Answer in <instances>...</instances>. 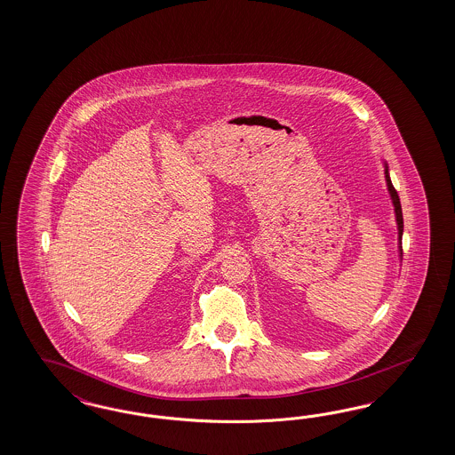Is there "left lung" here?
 I'll list each match as a JSON object with an SVG mask.
<instances>
[{"label":"left lung","mask_w":455,"mask_h":455,"mask_svg":"<svg viewBox=\"0 0 455 455\" xmlns=\"http://www.w3.org/2000/svg\"><path fill=\"white\" fill-rule=\"evenodd\" d=\"M384 164V173H386L387 190L390 195V200H392V205H394V213H395V221H397V234H399V242H397V247H399V257H402V234H403V217H402V207H400V198L394 185H392V180L388 175V165H387L386 160H382Z\"/></svg>","instance_id":"left-lung-1"}]
</instances>
